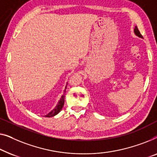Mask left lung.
I'll return each mask as SVG.
<instances>
[{
  "instance_id": "obj_1",
  "label": "left lung",
  "mask_w": 157,
  "mask_h": 157,
  "mask_svg": "<svg viewBox=\"0 0 157 157\" xmlns=\"http://www.w3.org/2000/svg\"><path fill=\"white\" fill-rule=\"evenodd\" d=\"M134 33L136 34V35H137L138 37H142V38H143L142 35H141L140 32L139 31L138 28H137V27H136V26H135V28H134Z\"/></svg>"
}]
</instances>
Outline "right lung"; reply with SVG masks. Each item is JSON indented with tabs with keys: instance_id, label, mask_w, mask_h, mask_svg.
Listing matches in <instances>:
<instances>
[{
	"instance_id": "1",
	"label": "right lung",
	"mask_w": 157,
	"mask_h": 157,
	"mask_svg": "<svg viewBox=\"0 0 157 157\" xmlns=\"http://www.w3.org/2000/svg\"><path fill=\"white\" fill-rule=\"evenodd\" d=\"M65 90H66V87H65ZM65 90V92H64L63 95H62L60 100H59V101H58V103H57L56 107H55L51 112H49L48 114H46L45 116L46 117H54L55 115H56V114H57L59 112H60V110L62 109V108H63L64 105V102H65V92H66Z\"/></svg>"
}]
</instances>
